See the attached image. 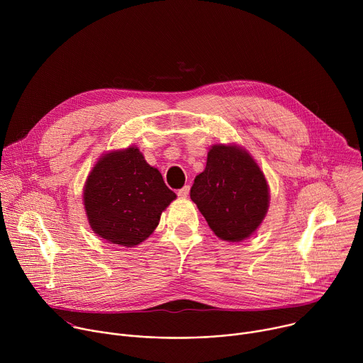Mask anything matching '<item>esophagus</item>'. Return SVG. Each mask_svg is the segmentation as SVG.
I'll return each instance as SVG.
<instances>
[{
  "instance_id": "1",
  "label": "esophagus",
  "mask_w": 363,
  "mask_h": 363,
  "mask_svg": "<svg viewBox=\"0 0 363 363\" xmlns=\"http://www.w3.org/2000/svg\"><path fill=\"white\" fill-rule=\"evenodd\" d=\"M189 185H185V186H182L181 189H178V196H181V198H186L188 196V194H189Z\"/></svg>"
}]
</instances>
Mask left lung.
I'll return each instance as SVG.
<instances>
[{"mask_svg": "<svg viewBox=\"0 0 363 363\" xmlns=\"http://www.w3.org/2000/svg\"><path fill=\"white\" fill-rule=\"evenodd\" d=\"M191 199L217 237L235 242L262 224L270 195L263 172L245 150L214 145L203 172L194 179Z\"/></svg>", "mask_w": 363, "mask_h": 363, "instance_id": "8db88e82", "label": "left lung"}]
</instances>
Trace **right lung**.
Wrapping results in <instances>:
<instances>
[{
	"label": "right lung",
	"mask_w": 363,
	"mask_h": 363,
	"mask_svg": "<svg viewBox=\"0 0 363 363\" xmlns=\"http://www.w3.org/2000/svg\"><path fill=\"white\" fill-rule=\"evenodd\" d=\"M175 198L161 172L146 164L135 146L101 157L87 178L83 195L91 230L123 247L146 240Z\"/></svg>",
	"instance_id": "right-lung-1"
}]
</instances>
